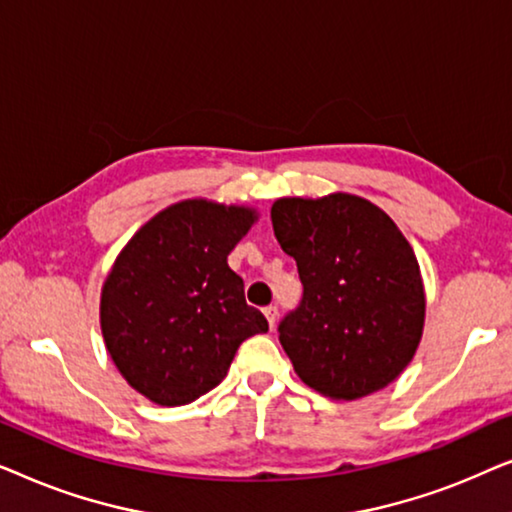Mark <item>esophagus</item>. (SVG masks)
<instances>
[{
  "label": "esophagus",
  "mask_w": 512,
  "mask_h": 512,
  "mask_svg": "<svg viewBox=\"0 0 512 512\" xmlns=\"http://www.w3.org/2000/svg\"><path fill=\"white\" fill-rule=\"evenodd\" d=\"M263 314H265V319H268L270 328H275V324H277V317H279L277 307H275V305H268V307H265V310H263Z\"/></svg>",
  "instance_id": "1"
}]
</instances>
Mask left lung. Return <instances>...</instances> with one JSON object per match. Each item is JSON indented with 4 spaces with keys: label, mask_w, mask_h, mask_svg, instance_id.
Instances as JSON below:
<instances>
[{
    "label": "left lung",
    "mask_w": 512,
    "mask_h": 512,
    "mask_svg": "<svg viewBox=\"0 0 512 512\" xmlns=\"http://www.w3.org/2000/svg\"><path fill=\"white\" fill-rule=\"evenodd\" d=\"M270 219L303 284L277 326L300 380L342 401L394 382L415 356L426 307L417 258L396 223L347 193L282 198Z\"/></svg>",
    "instance_id": "left-lung-1"
}]
</instances>
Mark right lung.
Returning <instances> with one entry per match:
<instances>
[{
  "label": "right lung",
  "mask_w": 512,
  "mask_h": 512,
  "mask_svg": "<svg viewBox=\"0 0 512 512\" xmlns=\"http://www.w3.org/2000/svg\"><path fill=\"white\" fill-rule=\"evenodd\" d=\"M254 212L186 200L142 226L102 289V335L116 368L158 405H186L226 377L237 347L268 331L228 254Z\"/></svg>",
  "instance_id": "add662e5"
}]
</instances>
